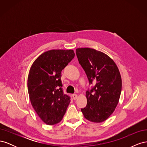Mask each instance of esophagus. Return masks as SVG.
Instances as JSON below:
<instances>
[{
    "mask_svg": "<svg viewBox=\"0 0 147 147\" xmlns=\"http://www.w3.org/2000/svg\"><path fill=\"white\" fill-rule=\"evenodd\" d=\"M72 97H73V99H74V100H76V99H77L78 96H77V94H72Z\"/></svg>",
    "mask_w": 147,
    "mask_h": 147,
    "instance_id": "1",
    "label": "esophagus"
}]
</instances>
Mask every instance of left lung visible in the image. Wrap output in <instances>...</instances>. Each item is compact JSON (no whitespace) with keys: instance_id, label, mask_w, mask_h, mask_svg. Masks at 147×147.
Instances as JSON below:
<instances>
[{"instance_id":"8db88e82","label":"left lung","mask_w":147,"mask_h":147,"mask_svg":"<svg viewBox=\"0 0 147 147\" xmlns=\"http://www.w3.org/2000/svg\"><path fill=\"white\" fill-rule=\"evenodd\" d=\"M76 55L89 83L87 105L81 109L84 118L94 123L104 121L112 115L121 92V78L117 66L107 55L90 48H77Z\"/></svg>"}]
</instances>
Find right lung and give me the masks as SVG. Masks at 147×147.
I'll return each mask as SVG.
<instances>
[{"label":"right lung","instance_id":"1","mask_svg":"<svg viewBox=\"0 0 147 147\" xmlns=\"http://www.w3.org/2000/svg\"><path fill=\"white\" fill-rule=\"evenodd\" d=\"M75 56L73 50H52L40 55L30 69L28 77L29 99L42 121L49 125L61 121L70 102L65 94L61 71Z\"/></svg>","mask_w":147,"mask_h":147}]
</instances>
